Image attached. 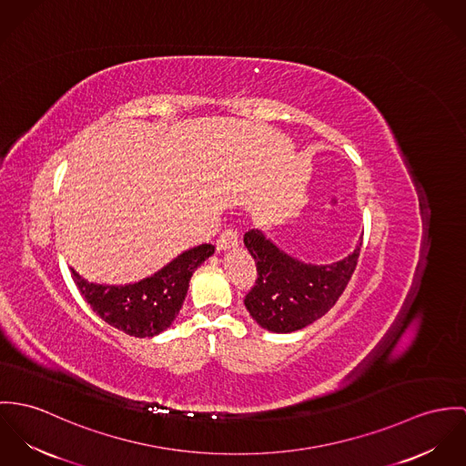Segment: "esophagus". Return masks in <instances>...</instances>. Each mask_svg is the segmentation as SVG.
Returning <instances> with one entry per match:
<instances>
[{
    "mask_svg": "<svg viewBox=\"0 0 466 466\" xmlns=\"http://www.w3.org/2000/svg\"><path fill=\"white\" fill-rule=\"evenodd\" d=\"M238 245H239V236H238V232H236L234 228H227V230L218 238V241H216V248H218L219 252L236 248Z\"/></svg>",
    "mask_w": 466,
    "mask_h": 466,
    "instance_id": "esophagus-1",
    "label": "esophagus"
}]
</instances>
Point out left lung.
<instances>
[{
  "label": "left lung",
  "mask_w": 466,
  "mask_h": 466,
  "mask_svg": "<svg viewBox=\"0 0 466 466\" xmlns=\"http://www.w3.org/2000/svg\"><path fill=\"white\" fill-rule=\"evenodd\" d=\"M362 239L349 258L332 264H308L280 250L266 234L252 228L245 247L258 266L245 306L262 329L293 332L321 318L343 295L361 252Z\"/></svg>",
  "instance_id": "1"
}]
</instances>
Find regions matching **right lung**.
<instances>
[{"instance_id":"right-lung-1","label":"right lung","mask_w":466,"mask_h":466,"mask_svg":"<svg viewBox=\"0 0 466 466\" xmlns=\"http://www.w3.org/2000/svg\"><path fill=\"white\" fill-rule=\"evenodd\" d=\"M214 254L212 245H200L173 258L152 277L136 284L104 286L71 277L93 310L108 325L136 338H154L166 330L182 308L195 269Z\"/></svg>"}]
</instances>
